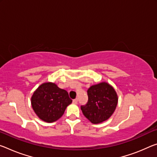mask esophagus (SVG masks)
Returning <instances> with one entry per match:
<instances>
[{
    "label": "esophagus",
    "instance_id": "1",
    "mask_svg": "<svg viewBox=\"0 0 157 157\" xmlns=\"http://www.w3.org/2000/svg\"><path fill=\"white\" fill-rule=\"evenodd\" d=\"M78 98L74 99V100L73 101V103L74 104H77V103H78Z\"/></svg>",
    "mask_w": 157,
    "mask_h": 157
}]
</instances>
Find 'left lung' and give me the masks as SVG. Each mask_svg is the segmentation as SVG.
<instances>
[{"instance_id":"obj_1","label":"left lung","mask_w":157,"mask_h":157,"mask_svg":"<svg viewBox=\"0 0 157 157\" xmlns=\"http://www.w3.org/2000/svg\"><path fill=\"white\" fill-rule=\"evenodd\" d=\"M87 94V103L81 106L85 117L94 124L108 120L113 115L118 103V96L113 86L102 82L91 86Z\"/></svg>"}]
</instances>
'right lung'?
Returning a JSON list of instances; mask_svg holds the SVG:
<instances>
[{
    "label": "right lung",
    "mask_w": 157,
    "mask_h": 157,
    "mask_svg": "<svg viewBox=\"0 0 157 157\" xmlns=\"http://www.w3.org/2000/svg\"><path fill=\"white\" fill-rule=\"evenodd\" d=\"M31 101L36 115L41 120L52 123L61 117L73 101L68 92L55 83L44 82L33 92Z\"/></svg>",
    "instance_id": "obj_1"
}]
</instances>
